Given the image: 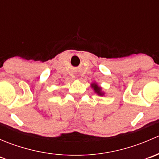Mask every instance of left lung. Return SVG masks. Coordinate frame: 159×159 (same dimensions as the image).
Returning <instances> with one entry per match:
<instances>
[{
  "label": "left lung",
  "instance_id": "1",
  "mask_svg": "<svg viewBox=\"0 0 159 159\" xmlns=\"http://www.w3.org/2000/svg\"><path fill=\"white\" fill-rule=\"evenodd\" d=\"M92 88L94 89V91H95L96 93H98V94H99V95H103V93L101 91V90H102V89H101L100 87H98V86L96 84H92Z\"/></svg>",
  "mask_w": 159,
  "mask_h": 159
}]
</instances>
